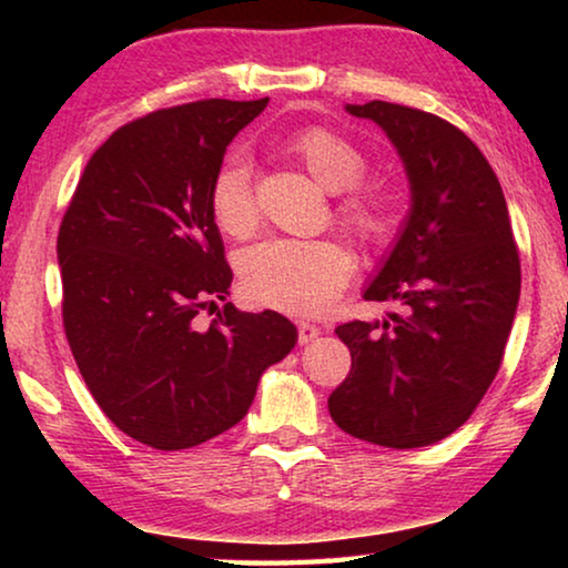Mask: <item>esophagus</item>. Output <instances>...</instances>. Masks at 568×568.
Wrapping results in <instances>:
<instances>
[{"mask_svg":"<svg viewBox=\"0 0 568 568\" xmlns=\"http://www.w3.org/2000/svg\"><path fill=\"white\" fill-rule=\"evenodd\" d=\"M317 336H321V328H317V325L305 323V321L297 323V341H300V344H310V341H315Z\"/></svg>","mask_w":568,"mask_h":568,"instance_id":"esophagus-1","label":"esophagus"}]
</instances>
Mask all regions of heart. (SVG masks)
Segmentation results:
<instances>
[{"label": "heart", "instance_id": "1", "mask_svg": "<svg viewBox=\"0 0 568 568\" xmlns=\"http://www.w3.org/2000/svg\"><path fill=\"white\" fill-rule=\"evenodd\" d=\"M292 152L325 189L341 191L338 212L354 232L379 240L390 230V209L383 193L362 189L367 160L362 150L336 131L302 129L290 139ZM209 212L232 237L251 235L258 222L251 165L243 154H230L209 185ZM352 253L328 237H268L237 258L240 290L255 305L290 315H317L338 300L352 278Z\"/></svg>", "mask_w": 568, "mask_h": 568}]
</instances>
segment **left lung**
Returning <instances> with one entry per match:
<instances>
[{"label":"left lung","mask_w":568,"mask_h":568,"mask_svg":"<svg viewBox=\"0 0 568 568\" xmlns=\"http://www.w3.org/2000/svg\"><path fill=\"white\" fill-rule=\"evenodd\" d=\"M346 111L390 136L414 204L364 292L400 310L383 323L338 325L352 369L328 410L356 439L426 447L468 422L501 367L519 300L515 232L499 178L460 129L385 100Z\"/></svg>","instance_id":"left-lung-1"}]
</instances>
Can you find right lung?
<instances>
[{
    "instance_id": "obj_1",
    "label": "right lung",
    "mask_w": 568,
    "mask_h": 568,
    "mask_svg": "<svg viewBox=\"0 0 568 568\" xmlns=\"http://www.w3.org/2000/svg\"><path fill=\"white\" fill-rule=\"evenodd\" d=\"M268 98H209L123 123L92 154L59 227L61 317L103 414L154 449H189L247 414L263 369L297 344L284 315L230 302L209 212L224 150Z\"/></svg>"
}]
</instances>
